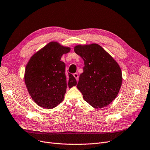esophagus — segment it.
Instances as JSON below:
<instances>
[{
	"label": "esophagus",
	"mask_w": 150,
	"mask_h": 150,
	"mask_svg": "<svg viewBox=\"0 0 150 150\" xmlns=\"http://www.w3.org/2000/svg\"><path fill=\"white\" fill-rule=\"evenodd\" d=\"M74 77L75 78V79L76 80V81H78L79 80V75H78V74H76V73L74 74Z\"/></svg>",
	"instance_id": "obj_1"
}]
</instances>
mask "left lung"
Here are the masks:
<instances>
[{
	"instance_id": "obj_1",
	"label": "left lung",
	"mask_w": 150,
	"mask_h": 150,
	"mask_svg": "<svg viewBox=\"0 0 150 150\" xmlns=\"http://www.w3.org/2000/svg\"><path fill=\"white\" fill-rule=\"evenodd\" d=\"M75 52L84 60L76 87L94 108L106 107L117 96L122 82L117 62L98 44L77 45Z\"/></svg>"
}]
</instances>
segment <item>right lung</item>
Here are the masks:
<instances>
[{
    "label": "right lung",
    "instance_id": "right-lung-1",
    "mask_svg": "<svg viewBox=\"0 0 150 150\" xmlns=\"http://www.w3.org/2000/svg\"><path fill=\"white\" fill-rule=\"evenodd\" d=\"M70 48L55 41L48 43L30 58L25 71L27 90L38 106L51 109L64 100L67 87L76 85L72 74H65L62 55Z\"/></svg>",
    "mask_w": 150,
    "mask_h": 150
}]
</instances>
